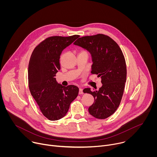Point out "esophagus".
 Returning <instances> with one entry per match:
<instances>
[{"label":"esophagus","mask_w":157,"mask_h":157,"mask_svg":"<svg viewBox=\"0 0 157 157\" xmlns=\"http://www.w3.org/2000/svg\"><path fill=\"white\" fill-rule=\"evenodd\" d=\"M79 94H83L82 89L81 88H79Z\"/></svg>","instance_id":"34e87169"}]
</instances>
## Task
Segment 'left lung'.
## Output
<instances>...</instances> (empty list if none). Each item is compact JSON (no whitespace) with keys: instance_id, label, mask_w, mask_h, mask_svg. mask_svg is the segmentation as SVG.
Listing matches in <instances>:
<instances>
[{"instance_id":"left-lung-1","label":"left lung","mask_w":157,"mask_h":157,"mask_svg":"<svg viewBox=\"0 0 157 157\" xmlns=\"http://www.w3.org/2000/svg\"><path fill=\"white\" fill-rule=\"evenodd\" d=\"M73 44L91 53V73L101 79L99 90L93 91L90 87L83 90L94 98L89 113L95 118L106 119L115 113L124 93L127 69L122 52L115 41L103 34L79 38Z\"/></svg>"}]
</instances>
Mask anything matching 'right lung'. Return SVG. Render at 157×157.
Segmentation results:
<instances>
[{
  "instance_id": "add662e5",
  "label": "right lung",
  "mask_w": 157,
  "mask_h": 157,
  "mask_svg": "<svg viewBox=\"0 0 157 157\" xmlns=\"http://www.w3.org/2000/svg\"><path fill=\"white\" fill-rule=\"evenodd\" d=\"M79 35L51 36L34 49L29 64V86L42 114L50 121H57L68 113L78 96L79 89L58 83L56 73L60 70V55Z\"/></svg>"
}]
</instances>
